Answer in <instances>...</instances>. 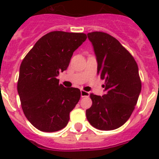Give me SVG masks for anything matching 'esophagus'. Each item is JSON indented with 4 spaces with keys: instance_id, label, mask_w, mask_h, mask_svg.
Segmentation results:
<instances>
[{
    "instance_id": "34e87169",
    "label": "esophagus",
    "mask_w": 159,
    "mask_h": 159,
    "mask_svg": "<svg viewBox=\"0 0 159 159\" xmlns=\"http://www.w3.org/2000/svg\"><path fill=\"white\" fill-rule=\"evenodd\" d=\"M80 94H81V97H82V98H84V97H89L90 93L87 92V91H84V90H82V91H80Z\"/></svg>"
}]
</instances>
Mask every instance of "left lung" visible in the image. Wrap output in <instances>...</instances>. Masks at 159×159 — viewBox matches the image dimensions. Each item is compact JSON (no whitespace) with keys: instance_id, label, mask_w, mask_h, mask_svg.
I'll list each match as a JSON object with an SVG mask.
<instances>
[{"instance_id":"left-lung-1","label":"left lung","mask_w":159,"mask_h":159,"mask_svg":"<svg viewBox=\"0 0 159 159\" xmlns=\"http://www.w3.org/2000/svg\"><path fill=\"white\" fill-rule=\"evenodd\" d=\"M98 63V75L105 80L102 96L91 94L92 106L86 110L93 127L109 131L118 129L129 119L141 92L139 68L133 57L118 40L104 32H91Z\"/></svg>"}]
</instances>
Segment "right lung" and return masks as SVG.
Listing matches in <instances>:
<instances>
[{"mask_svg":"<svg viewBox=\"0 0 159 159\" xmlns=\"http://www.w3.org/2000/svg\"><path fill=\"white\" fill-rule=\"evenodd\" d=\"M87 39L84 33L52 31L41 38L20 68L17 91L24 115L34 127L53 132L68 125L80 91L59 84L73 52Z\"/></svg>","mask_w":159,"mask_h":159,"instance_id":"right-lung-1","label":"right lung"}]
</instances>
